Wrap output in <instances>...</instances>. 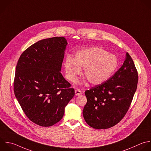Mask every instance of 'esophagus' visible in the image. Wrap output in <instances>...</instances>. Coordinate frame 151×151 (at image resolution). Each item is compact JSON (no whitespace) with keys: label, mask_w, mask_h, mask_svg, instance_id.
I'll list each match as a JSON object with an SVG mask.
<instances>
[{"label":"esophagus","mask_w":151,"mask_h":151,"mask_svg":"<svg viewBox=\"0 0 151 151\" xmlns=\"http://www.w3.org/2000/svg\"><path fill=\"white\" fill-rule=\"evenodd\" d=\"M75 93H76V96H80V95L82 94V91L79 89H77L75 90Z\"/></svg>","instance_id":"obj_1"}]
</instances>
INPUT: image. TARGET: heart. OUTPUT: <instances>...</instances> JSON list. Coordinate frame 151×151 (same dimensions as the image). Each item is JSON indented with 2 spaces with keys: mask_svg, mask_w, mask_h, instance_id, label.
Returning <instances> with one entry per match:
<instances>
[{
  "mask_svg": "<svg viewBox=\"0 0 151 151\" xmlns=\"http://www.w3.org/2000/svg\"><path fill=\"white\" fill-rule=\"evenodd\" d=\"M68 80L74 82L84 68L83 76L93 85L107 81L115 72L118 66L117 58L103 48H90L77 53L74 59L67 57L64 63Z\"/></svg>",
  "mask_w": 151,
  "mask_h": 151,
  "instance_id": "b5f03b06",
  "label": "heart"
}]
</instances>
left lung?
<instances>
[{"label":"left lung","instance_id":"left-lung-1","mask_svg":"<svg viewBox=\"0 0 151 151\" xmlns=\"http://www.w3.org/2000/svg\"><path fill=\"white\" fill-rule=\"evenodd\" d=\"M138 73L128 52L122 67L107 81L85 91L83 109L86 123L96 129L117 124L125 116L137 88Z\"/></svg>","mask_w":151,"mask_h":151}]
</instances>
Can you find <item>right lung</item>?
Here are the masks:
<instances>
[{
  "label": "right lung",
  "instance_id": "obj_1",
  "mask_svg": "<svg viewBox=\"0 0 151 151\" xmlns=\"http://www.w3.org/2000/svg\"><path fill=\"white\" fill-rule=\"evenodd\" d=\"M67 44L63 37L39 41L22 52L17 65L15 95L27 117L41 126L58 122L75 94L60 73Z\"/></svg>",
  "mask_w": 151,
  "mask_h": 151
}]
</instances>
